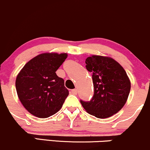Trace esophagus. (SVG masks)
Masks as SVG:
<instances>
[{"label":"esophagus","instance_id":"1","mask_svg":"<svg viewBox=\"0 0 150 150\" xmlns=\"http://www.w3.org/2000/svg\"><path fill=\"white\" fill-rule=\"evenodd\" d=\"M71 93L74 94V95H76V94H77V90H76V89H72Z\"/></svg>","mask_w":150,"mask_h":150}]
</instances>
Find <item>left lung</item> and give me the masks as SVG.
<instances>
[{
	"mask_svg": "<svg viewBox=\"0 0 150 150\" xmlns=\"http://www.w3.org/2000/svg\"><path fill=\"white\" fill-rule=\"evenodd\" d=\"M91 72L94 94L90 101L81 103L86 111L98 118H107L120 111L128 98L131 83L120 64L108 57L92 55L86 59Z\"/></svg>",
	"mask_w": 150,
	"mask_h": 150,
	"instance_id": "1",
	"label": "left lung"
}]
</instances>
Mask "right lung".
<instances>
[{"label":"right lung","instance_id":"obj_1","mask_svg":"<svg viewBox=\"0 0 150 150\" xmlns=\"http://www.w3.org/2000/svg\"><path fill=\"white\" fill-rule=\"evenodd\" d=\"M67 53H43L23 67L16 81L18 98L32 115L46 118L62 108L69 91L57 70L67 59Z\"/></svg>","mask_w":150,"mask_h":150}]
</instances>
